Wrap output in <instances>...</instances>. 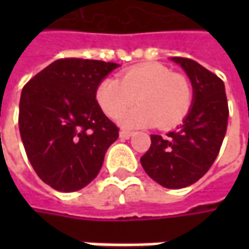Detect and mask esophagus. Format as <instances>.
Masks as SVG:
<instances>
[{"label":"esophagus","mask_w":249,"mask_h":249,"mask_svg":"<svg viewBox=\"0 0 249 249\" xmlns=\"http://www.w3.org/2000/svg\"><path fill=\"white\" fill-rule=\"evenodd\" d=\"M133 134H134V133H133V131H129V130H122L119 133L120 139H130Z\"/></svg>","instance_id":"esophagus-1"}]
</instances>
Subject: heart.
<instances>
[{"label":"heart","instance_id":"heart-1","mask_svg":"<svg viewBox=\"0 0 249 249\" xmlns=\"http://www.w3.org/2000/svg\"><path fill=\"white\" fill-rule=\"evenodd\" d=\"M193 87L186 76L173 73L162 63L130 68L118 79H105L95 91L97 102L110 119H118L137 99L140 107L122 117L124 127L157 124L172 129L180 124L191 109Z\"/></svg>","mask_w":249,"mask_h":249}]
</instances>
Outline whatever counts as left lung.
Instances as JSON below:
<instances>
[{"label": "left lung", "mask_w": 249, "mask_h": 249, "mask_svg": "<svg viewBox=\"0 0 249 249\" xmlns=\"http://www.w3.org/2000/svg\"><path fill=\"white\" fill-rule=\"evenodd\" d=\"M190 77L193 107L176 130L166 137L152 134L151 147L140 162L145 173L166 188L191 186L213 165L225 139L229 105L225 83L199 63L173 56Z\"/></svg>", "instance_id": "left-lung-1"}]
</instances>
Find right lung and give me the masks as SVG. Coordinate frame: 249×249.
<instances>
[{"label": "right lung", "instance_id": "obj_1", "mask_svg": "<svg viewBox=\"0 0 249 249\" xmlns=\"http://www.w3.org/2000/svg\"><path fill=\"white\" fill-rule=\"evenodd\" d=\"M119 65L62 58L24 84L19 131L38 177L58 191L72 193L91 183L104 163L118 126L95 98L98 84Z\"/></svg>", "mask_w": 249, "mask_h": 249}]
</instances>
